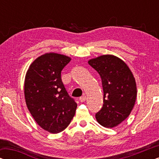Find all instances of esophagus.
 <instances>
[{"label":"esophagus","mask_w":159,"mask_h":159,"mask_svg":"<svg viewBox=\"0 0 159 159\" xmlns=\"http://www.w3.org/2000/svg\"><path fill=\"white\" fill-rule=\"evenodd\" d=\"M79 100H80V102H84V101H86V96L84 95H82V96H81V97L80 98Z\"/></svg>","instance_id":"obj_1"}]
</instances>
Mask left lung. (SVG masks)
I'll use <instances>...</instances> for the list:
<instances>
[{
    "mask_svg": "<svg viewBox=\"0 0 159 159\" xmlns=\"http://www.w3.org/2000/svg\"><path fill=\"white\" fill-rule=\"evenodd\" d=\"M88 64L99 74L103 90V105L96 120L103 127H116L129 116L135 103L134 76L125 61L113 55L98 56Z\"/></svg>",
    "mask_w": 159,
    "mask_h": 159,
    "instance_id": "left-lung-1",
    "label": "left lung"
}]
</instances>
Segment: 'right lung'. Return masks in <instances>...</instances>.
Returning <instances> with one entry per match:
<instances>
[{
    "instance_id": "right-lung-1",
    "label": "right lung",
    "mask_w": 159,
    "mask_h": 159,
    "mask_svg": "<svg viewBox=\"0 0 159 159\" xmlns=\"http://www.w3.org/2000/svg\"><path fill=\"white\" fill-rule=\"evenodd\" d=\"M70 61L71 58L61 54L45 53L32 63L25 76L28 109L38 125L51 133L66 129L77 107L61 77L62 69Z\"/></svg>"
}]
</instances>
